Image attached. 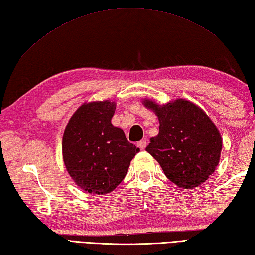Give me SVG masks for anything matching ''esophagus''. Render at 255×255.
<instances>
[{
  "instance_id": "esophagus-1",
  "label": "esophagus",
  "mask_w": 255,
  "mask_h": 255,
  "mask_svg": "<svg viewBox=\"0 0 255 255\" xmlns=\"http://www.w3.org/2000/svg\"><path fill=\"white\" fill-rule=\"evenodd\" d=\"M137 146H138V148H140L141 150H143V149H146V147H147V141H146V140L139 141V142L137 143Z\"/></svg>"
}]
</instances>
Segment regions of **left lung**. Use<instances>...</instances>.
<instances>
[{"label":"left lung","instance_id":"obj_1","mask_svg":"<svg viewBox=\"0 0 255 255\" xmlns=\"http://www.w3.org/2000/svg\"><path fill=\"white\" fill-rule=\"evenodd\" d=\"M159 118V134L146 150L166 177L182 189L203 183L216 170L222 149L221 136L211 119L196 105L178 99L163 106L144 101Z\"/></svg>","mask_w":255,"mask_h":255}]
</instances>
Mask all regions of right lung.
Instances as JSON below:
<instances>
[{"mask_svg": "<svg viewBox=\"0 0 255 255\" xmlns=\"http://www.w3.org/2000/svg\"><path fill=\"white\" fill-rule=\"evenodd\" d=\"M116 104H84L69 119L63 136V158L69 176L89 193L112 192L139 151L121 128L113 126Z\"/></svg>", "mask_w": 255, "mask_h": 255, "instance_id": "obj_1", "label": "right lung"}]
</instances>
